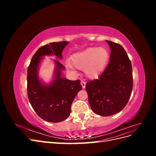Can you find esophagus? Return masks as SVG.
Returning <instances> with one entry per match:
<instances>
[{
    "label": "esophagus",
    "instance_id": "obj_1",
    "mask_svg": "<svg viewBox=\"0 0 156 156\" xmlns=\"http://www.w3.org/2000/svg\"><path fill=\"white\" fill-rule=\"evenodd\" d=\"M81 85H82L83 88H85V87H86V83L84 82V81H81Z\"/></svg>",
    "mask_w": 156,
    "mask_h": 156
}]
</instances>
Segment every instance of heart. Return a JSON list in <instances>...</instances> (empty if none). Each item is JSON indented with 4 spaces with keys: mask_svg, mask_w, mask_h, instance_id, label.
<instances>
[{
    "mask_svg": "<svg viewBox=\"0 0 156 156\" xmlns=\"http://www.w3.org/2000/svg\"><path fill=\"white\" fill-rule=\"evenodd\" d=\"M108 58V51L104 48H90L72 55L71 61L73 66L79 69H84L86 75L94 79L105 68ZM73 66L68 63L66 67L72 72H75Z\"/></svg>",
    "mask_w": 156,
    "mask_h": 156,
    "instance_id": "heart-1",
    "label": "heart"
}]
</instances>
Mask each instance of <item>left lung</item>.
Here are the masks:
<instances>
[{
  "mask_svg": "<svg viewBox=\"0 0 156 156\" xmlns=\"http://www.w3.org/2000/svg\"><path fill=\"white\" fill-rule=\"evenodd\" d=\"M111 49L110 62L98 79L88 81L86 90L94 112L103 116L121 111L133 89L131 62L121 45L107 40Z\"/></svg>",
  "mask_w": 156,
  "mask_h": 156,
  "instance_id": "obj_1",
  "label": "left lung"
}]
</instances>
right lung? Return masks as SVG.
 <instances>
[{
	"label": "right lung",
	"instance_id": "obj_1",
	"mask_svg": "<svg viewBox=\"0 0 156 156\" xmlns=\"http://www.w3.org/2000/svg\"><path fill=\"white\" fill-rule=\"evenodd\" d=\"M68 44V41L53 42L41 46L32 56L27 70V94L32 108L41 119L54 123L69 116L72 103L82 89L81 81L63 77L62 70L65 67L55 60L54 79L50 84L41 82L38 69L44 56L55 55L62 59V51Z\"/></svg>",
	"mask_w": 156,
	"mask_h": 156
}]
</instances>
